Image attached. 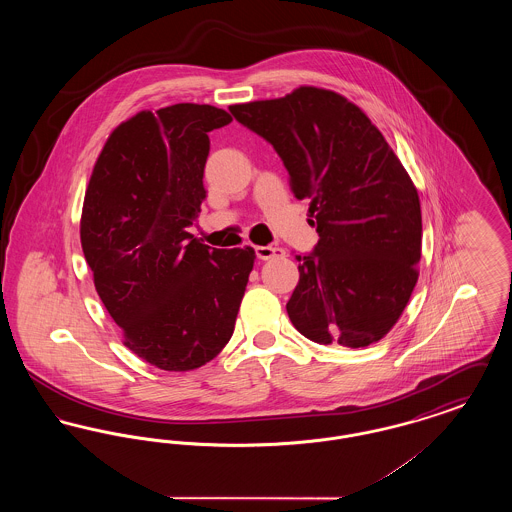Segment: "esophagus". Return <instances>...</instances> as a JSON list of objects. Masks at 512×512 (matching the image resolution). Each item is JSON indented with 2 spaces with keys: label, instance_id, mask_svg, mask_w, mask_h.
I'll return each instance as SVG.
<instances>
[{
  "label": "esophagus",
  "instance_id": "esophagus-1",
  "mask_svg": "<svg viewBox=\"0 0 512 512\" xmlns=\"http://www.w3.org/2000/svg\"><path fill=\"white\" fill-rule=\"evenodd\" d=\"M255 253L261 261H270V259H278V257L286 255V251L282 247H276V245H257Z\"/></svg>",
  "mask_w": 512,
  "mask_h": 512
}]
</instances>
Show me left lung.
Instances as JSON below:
<instances>
[{"label": "left lung", "mask_w": 512, "mask_h": 512, "mask_svg": "<svg viewBox=\"0 0 512 512\" xmlns=\"http://www.w3.org/2000/svg\"><path fill=\"white\" fill-rule=\"evenodd\" d=\"M230 113L276 149L317 222L315 251L295 255L299 282L286 309L297 332L353 349L382 340L411 299L422 249L420 199L399 157L365 111L332 90L299 86Z\"/></svg>", "instance_id": "obj_1"}]
</instances>
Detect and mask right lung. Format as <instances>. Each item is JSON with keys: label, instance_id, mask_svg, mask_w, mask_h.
<instances>
[{"label": "right lung", "instance_id": "right-lung-1", "mask_svg": "<svg viewBox=\"0 0 512 512\" xmlns=\"http://www.w3.org/2000/svg\"><path fill=\"white\" fill-rule=\"evenodd\" d=\"M232 121L176 103L121 122L84 195L80 244L122 343L149 365L186 372L232 338L253 247L211 249L188 232L205 199L209 134Z\"/></svg>", "mask_w": 512, "mask_h": 512}]
</instances>
